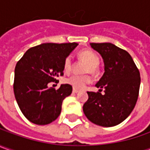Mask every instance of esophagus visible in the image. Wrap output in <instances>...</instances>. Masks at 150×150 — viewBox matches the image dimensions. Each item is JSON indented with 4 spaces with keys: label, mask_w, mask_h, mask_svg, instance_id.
Wrapping results in <instances>:
<instances>
[{
    "label": "esophagus",
    "mask_w": 150,
    "mask_h": 150,
    "mask_svg": "<svg viewBox=\"0 0 150 150\" xmlns=\"http://www.w3.org/2000/svg\"><path fill=\"white\" fill-rule=\"evenodd\" d=\"M78 92H79V91H78L77 89H75V88L73 89V93H75V94H76V93H78Z\"/></svg>",
    "instance_id": "1"
}]
</instances>
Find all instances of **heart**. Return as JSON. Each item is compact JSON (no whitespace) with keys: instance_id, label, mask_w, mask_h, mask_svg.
Masks as SVG:
<instances>
[{"instance_id":"obj_1","label":"heart","mask_w":150,"mask_h":150,"mask_svg":"<svg viewBox=\"0 0 150 150\" xmlns=\"http://www.w3.org/2000/svg\"><path fill=\"white\" fill-rule=\"evenodd\" d=\"M79 59L86 63L84 72L85 73H91L96 75L99 70V64H100V58L94 51L91 50H81L78 53ZM73 64L72 59L70 56H67L64 61V70L65 73H69L72 70ZM91 82V78L90 75H71L70 77L65 79V83L71 85L75 89H83L88 84Z\"/></svg>"}]
</instances>
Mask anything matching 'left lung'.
<instances>
[{
	"mask_svg": "<svg viewBox=\"0 0 150 150\" xmlns=\"http://www.w3.org/2000/svg\"><path fill=\"white\" fill-rule=\"evenodd\" d=\"M101 54L105 73L96 84L98 92L88 91L83 105L85 116L103 127L115 126L130 115L136 105L140 75L130 54L111 43H91ZM104 90L105 94L101 91Z\"/></svg>",
	"mask_w": 150,
	"mask_h": 150,
	"instance_id": "obj_1",
	"label": "left lung"
}]
</instances>
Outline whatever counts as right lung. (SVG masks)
Returning <instances> with one entry per match:
<instances>
[{
	"mask_svg": "<svg viewBox=\"0 0 150 150\" xmlns=\"http://www.w3.org/2000/svg\"><path fill=\"white\" fill-rule=\"evenodd\" d=\"M77 43H44L31 47L16 63L14 94L24 116L33 124L45 125L55 120L62 102L72 92V86L48 87L64 75V61ZM56 82V81H55Z\"/></svg>",
	"mask_w": 150,
	"mask_h": 150,
	"instance_id": "add662e5",
	"label": "right lung"
}]
</instances>
